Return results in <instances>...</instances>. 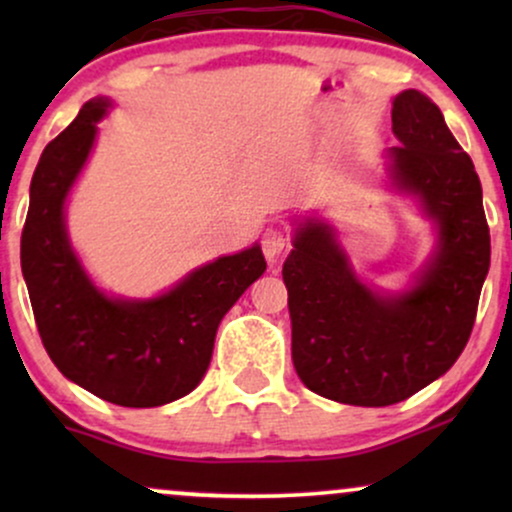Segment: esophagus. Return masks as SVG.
I'll return each mask as SVG.
<instances>
[{
    "instance_id": "obj_1",
    "label": "esophagus",
    "mask_w": 512,
    "mask_h": 512,
    "mask_svg": "<svg viewBox=\"0 0 512 512\" xmlns=\"http://www.w3.org/2000/svg\"><path fill=\"white\" fill-rule=\"evenodd\" d=\"M286 245H289V238H286L284 231H279V228H267V231H264L262 252L269 260V264L276 262V257L286 250Z\"/></svg>"
}]
</instances>
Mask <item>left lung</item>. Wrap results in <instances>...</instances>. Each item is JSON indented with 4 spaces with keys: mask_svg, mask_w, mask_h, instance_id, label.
I'll return each instance as SVG.
<instances>
[{
    "mask_svg": "<svg viewBox=\"0 0 512 512\" xmlns=\"http://www.w3.org/2000/svg\"><path fill=\"white\" fill-rule=\"evenodd\" d=\"M390 175L421 199L438 226V250L416 286L399 296L356 279L327 223L308 219L284 262L291 358L315 395L387 407L448 373L467 346L489 274L491 236L472 158L426 93L392 103Z\"/></svg>",
    "mask_w": 512,
    "mask_h": 512,
    "instance_id": "obj_1",
    "label": "left lung"
}]
</instances>
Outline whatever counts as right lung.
I'll use <instances>...</instances> for the list:
<instances>
[{
    "label": "right lung",
    "mask_w": 512,
    "mask_h": 512,
    "mask_svg": "<svg viewBox=\"0 0 512 512\" xmlns=\"http://www.w3.org/2000/svg\"><path fill=\"white\" fill-rule=\"evenodd\" d=\"M108 101L86 103L45 146L31 180L21 269L45 351L64 378L120 407H161L207 373L221 317L267 269L260 245L219 257L149 301L91 284L64 228V199L96 142Z\"/></svg>",
    "instance_id": "add662e5"
}]
</instances>
